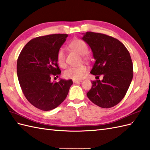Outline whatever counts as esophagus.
Segmentation results:
<instances>
[{"label":"esophagus","instance_id":"obj_1","mask_svg":"<svg viewBox=\"0 0 150 150\" xmlns=\"http://www.w3.org/2000/svg\"><path fill=\"white\" fill-rule=\"evenodd\" d=\"M73 82L75 83L80 84V83L81 82V81H80V80H73Z\"/></svg>","mask_w":150,"mask_h":150}]
</instances>
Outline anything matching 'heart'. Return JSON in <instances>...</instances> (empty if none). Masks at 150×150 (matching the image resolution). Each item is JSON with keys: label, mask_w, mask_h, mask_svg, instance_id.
Listing matches in <instances>:
<instances>
[{"label": "heart", "mask_w": 150, "mask_h": 150, "mask_svg": "<svg viewBox=\"0 0 150 150\" xmlns=\"http://www.w3.org/2000/svg\"><path fill=\"white\" fill-rule=\"evenodd\" d=\"M69 47L74 50L79 54L81 56L85 55L88 52V47L85 43L79 39H76L71 42ZM56 60L58 65L62 67H65V52L64 48L59 49L56 55ZM87 71L85 65H81L79 66H72L67 69L64 72V77L67 79H71L73 80H79L83 77Z\"/></svg>", "instance_id": "heart-1"}]
</instances>
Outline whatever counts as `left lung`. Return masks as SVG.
Wrapping results in <instances>:
<instances>
[{"label":"left lung","instance_id":"8db88e82","mask_svg":"<svg viewBox=\"0 0 150 150\" xmlns=\"http://www.w3.org/2000/svg\"><path fill=\"white\" fill-rule=\"evenodd\" d=\"M82 40L91 47L95 63L91 73L103 74L102 80L92 81L91 89L86 93L88 99L101 108L117 105L128 91L133 78L131 56L123 44L108 35L86 32Z\"/></svg>","mask_w":150,"mask_h":150}]
</instances>
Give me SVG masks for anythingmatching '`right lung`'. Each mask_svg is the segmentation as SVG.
I'll use <instances>...</instances> for the list:
<instances>
[{
  "label": "right lung",
  "instance_id": "1",
  "mask_svg": "<svg viewBox=\"0 0 150 150\" xmlns=\"http://www.w3.org/2000/svg\"><path fill=\"white\" fill-rule=\"evenodd\" d=\"M68 35L39 36L27 43L17 59L16 72L23 94L36 108L51 110L64 101L73 83L71 79L51 81L61 71L56 55Z\"/></svg>",
  "mask_w": 150,
  "mask_h": 150
}]
</instances>
